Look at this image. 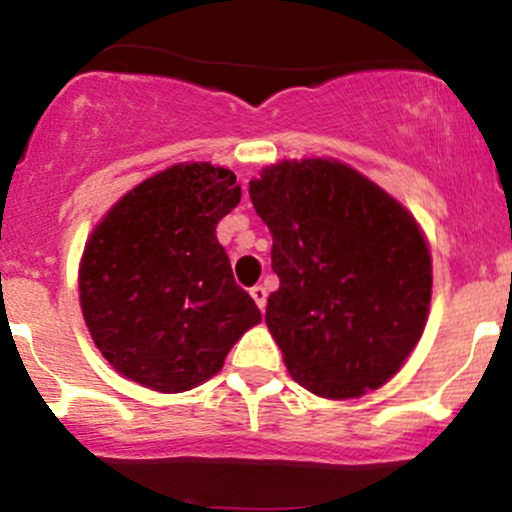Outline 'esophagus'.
<instances>
[{
    "instance_id": "esophagus-1",
    "label": "esophagus",
    "mask_w": 512,
    "mask_h": 512,
    "mask_svg": "<svg viewBox=\"0 0 512 512\" xmlns=\"http://www.w3.org/2000/svg\"><path fill=\"white\" fill-rule=\"evenodd\" d=\"M250 294H252V299H255V304L260 309H265V304H267V289L262 287V285H255L250 289Z\"/></svg>"
}]
</instances>
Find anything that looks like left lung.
I'll return each instance as SVG.
<instances>
[{
  "mask_svg": "<svg viewBox=\"0 0 512 512\" xmlns=\"http://www.w3.org/2000/svg\"><path fill=\"white\" fill-rule=\"evenodd\" d=\"M250 200L272 232L280 289L265 322L292 379L356 399L391 379L421 339L431 252L414 215L339 160L267 165Z\"/></svg>",
  "mask_w": 512,
  "mask_h": 512,
  "instance_id": "8db88e82",
  "label": "left lung"
}]
</instances>
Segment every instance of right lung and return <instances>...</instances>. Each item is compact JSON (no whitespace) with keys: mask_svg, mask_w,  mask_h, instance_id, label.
I'll use <instances>...</instances> for the list:
<instances>
[{"mask_svg":"<svg viewBox=\"0 0 512 512\" xmlns=\"http://www.w3.org/2000/svg\"><path fill=\"white\" fill-rule=\"evenodd\" d=\"M240 198L232 170L178 163L128 190L94 227L79 297L98 352L118 374L180 394L218 374L260 322L215 235Z\"/></svg>","mask_w":512,"mask_h":512,"instance_id":"add662e5","label":"right lung"}]
</instances>
